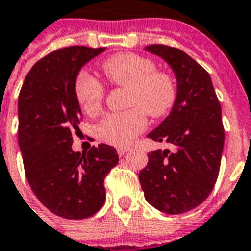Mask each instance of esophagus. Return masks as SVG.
Returning <instances> with one entry per match:
<instances>
[{
	"instance_id": "esophagus-1",
	"label": "esophagus",
	"mask_w": 251,
	"mask_h": 251,
	"mask_svg": "<svg viewBox=\"0 0 251 251\" xmlns=\"http://www.w3.org/2000/svg\"><path fill=\"white\" fill-rule=\"evenodd\" d=\"M129 150L128 148H118V153H119V156H124L126 153L128 152Z\"/></svg>"
}]
</instances>
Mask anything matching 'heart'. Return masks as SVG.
I'll return each instance as SVG.
<instances>
[{
	"instance_id": "obj_1",
	"label": "heart",
	"mask_w": 251,
	"mask_h": 251,
	"mask_svg": "<svg viewBox=\"0 0 251 251\" xmlns=\"http://www.w3.org/2000/svg\"><path fill=\"white\" fill-rule=\"evenodd\" d=\"M108 81L128 88L129 111L109 113L99 124L100 136L116 147L132 142L147 126L146 112L163 118L173 111L178 99V84L167 71L156 69L152 58L138 53H119L101 64ZM75 95L87 115H96L103 105L105 88L87 72H80L75 81Z\"/></svg>"
}]
</instances>
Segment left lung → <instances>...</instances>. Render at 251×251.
<instances>
[{
	"instance_id": "8db88e82",
	"label": "left lung",
	"mask_w": 251,
	"mask_h": 251,
	"mask_svg": "<svg viewBox=\"0 0 251 251\" xmlns=\"http://www.w3.org/2000/svg\"><path fill=\"white\" fill-rule=\"evenodd\" d=\"M148 52L173 68L178 83L175 107L148 138L173 144L174 151L148 153L139 173L144 198L166 214H182L204 202L218 179L225 129L222 109L211 77L178 48L152 44Z\"/></svg>"
}]
</instances>
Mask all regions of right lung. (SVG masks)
Returning a JSON list of instances; mask_svg holds the SVG:
<instances>
[{
	"label": "right lung",
	"mask_w": 251,
	"mask_h": 251,
	"mask_svg": "<svg viewBox=\"0 0 251 251\" xmlns=\"http://www.w3.org/2000/svg\"><path fill=\"white\" fill-rule=\"evenodd\" d=\"M104 48L68 47L34 64L18 96V144L33 194L53 214L84 219L105 202L104 179L119 162L108 144L72 150L81 109L75 95L80 69Z\"/></svg>",
	"instance_id": "obj_1"
}]
</instances>
